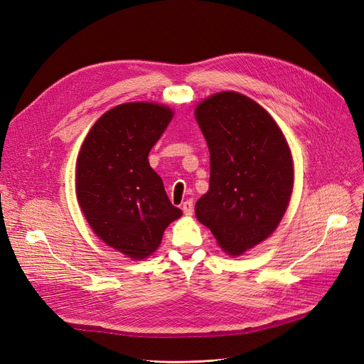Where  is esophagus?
<instances>
[{
	"label": "esophagus",
	"mask_w": 364,
	"mask_h": 364,
	"mask_svg": "<svg viewBox=\"0 0 364 364\" xmlns=\"http://www.w3.org/2000/svg\"><path fill=\"white\" fill-rule=\"evenodd\" d=\"M181 210L184 213V216H192V214H193V203H192V200L189 199V200H186V203H183Z\"/></svg>",
	"instance_id": "34e87169"
}]
</instances>
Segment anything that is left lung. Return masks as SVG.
<instances>
[{
  "label": "left lung",
  "instance_id": "1",
  "mask_svg": "<svg viewBox=\"0 0 364 364\" xmlns=\"http://www.w3.org/2000/svg\"><path fill=\"white\" fill-rule=\"evenodd\" d=\"M195 118L210 150V186L195 214L218 246L240 257L270 237L294 187V160L284 132L253 99L220 91L200 100Z\"/></svg>",
  "mask_w": 364,
  "mask_h": 364
}]
</instances>
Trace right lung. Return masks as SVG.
<instances>
[{"label":"right lung","instance_id":"obj_1","mask_svg":"<svg viewBox=\"0 0 364 364\" xmlns=\"http://www.w3.org/2000/svg\"><path fill=\"white\" fill-rule=\"evenodd\" d=\"M172 118V107L161 103L118 105L92 124L77 153L80 211L106 246L133 261L151 257L169 223L183 214L148 161Z\"/></svg>","mask_w":364,"mask_h":364}]
</instances>
